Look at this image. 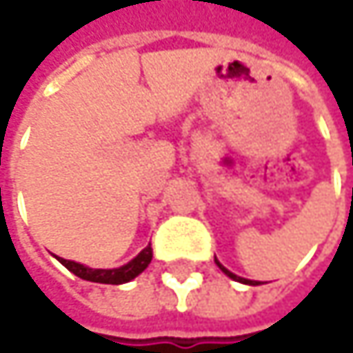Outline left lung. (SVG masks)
<instances>
[{"mask_svg":"<svg viewBox=\"0 0 353 353\" xmlns=\"http://www.w3.org/2000/svg\"><path fill=\"white\" fill-rule=\"evenodd\" d=\"M216 265H219V268H221V270H223V272H225V274H227L229 278H233V280H239V282H245V284H255V282H251V280H245V278H239V276H235L233 272H229V270H227L225 265H221L219 261H216Z\"/></svg>","mask_w":353,"mask_h":353,"instance_id":"1","label":"left lung"}]
</instances>
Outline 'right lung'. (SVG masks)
<instances>
[{
    "label": "right lung",
    "mask_w": 353,
    "mask_h": 353,
    "mask_svg": "<svg viewBox=\"0 0 353 353\" xmlns=\"http://www.w3.org/2000/svg\"><path fill=\"white\" fill-rule=\"evenodd\" d=\"M151 259H153V247H151V243L145 247L132 261H128L122 268H114V270H94V268H88V265H81V263H75V261L59 257V261L69 272L79 276L81 280L100 282V284H124V282H130L132 278H137L151 263Z\"/></svg>",
    "instance_id": "1"
}]
</instances>
